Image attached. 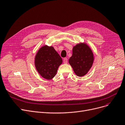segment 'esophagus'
Masks as SVG:
<instances>
[{
    "label": "esophagus",
    "instance_id": "esophagus-1",
    "mask_svg": "<svg viewBox=\"0 0 125 125\" xmlns=\"http://www.w3.org/2000/svg\"><path fill=\"white\" fill-rule=\"evenodd\" d=\"M67 62H68V60H67V59L66 58H64L63 59V62L64 64H67Z\"/></svg>",
    "mask_w": 125,
    "mask_h": 125
}]
</instances>
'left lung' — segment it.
Instances as JSON below:
<instances>
[{
    "instance_id": "8db88e82",
    "label": "left lung",
    "mask_w": 125,
    "mask_h": 125,
    "mask_svg": "<svg viewBox=\"0 0 125 125\" xmlns=\"http://www.w3.org/2000/svg\"><path fill=\"white\" fill-rule=\"evenodd\" d=\"M94 61V53L90 47L85 43H80L73 47V55L68 62L75 74L83 77L89 72Z\"/></svg>"
}]
</instances>
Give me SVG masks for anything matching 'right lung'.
<instances>
[{
  "label": "right lung",
  "mask_w": 125,
  "mask_h": 125,
  "mask_svg": "<svg viewBox=\"0 0 125 125\" xmlns=\"http://www.w3.org/2000/svg\"><path fill=\"white\" fill-rule=\"evenodd\" d=\"M62 59L52 46L44 45L38 51L35 58L36 70L42 77L51 80L56 75Z\"/></svg>",
  "instance_id": "1"
}]
</instances>
